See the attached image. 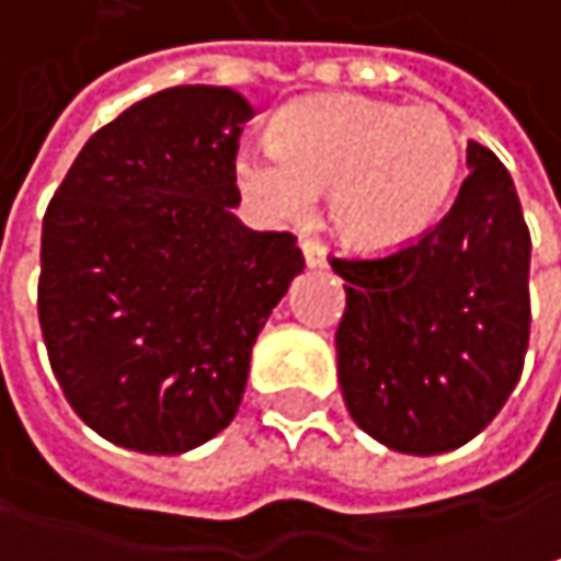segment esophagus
I'll list each match as a JSON object with an SVG mask.
<instances>
[{"label":"esophagus","mask_w":561,"mask_h":561,"mask_svg":"<svg viewBox=\"0 0 561 561\" xmlns=\"http://www.w3.org/2000/svg\"><path fill=\"white\" fill-rule=\"evenodd\" d=\"M301 253H305V263H308L311 270H323V266H327V250H323L320 241L301 238Z\"/></svg>","instance_id":"obj_1"}]
</instances>
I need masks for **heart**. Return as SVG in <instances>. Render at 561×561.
<instances>
[{
	"instance_id": "obj_1",
	"label": "heart",
	"mask_w": 561,
	"mask_h": 561,
	"mask_svg": "<svg viewBox=\"0 0 561 561\" xmlns=\"http://www.w3.org/2000/svg\"><path fill=\"white\" fill-rule=\"evenodd\" d=\"M463 168V139L435 104L400 107L362 94L288 104L273 146L244 149L234 178L276 221L305 218L330 190L327 218L352 250L383 253L422 238L447 209Z\"/></svg>"
}]
</instances>
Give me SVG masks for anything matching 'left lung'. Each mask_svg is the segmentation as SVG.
Segmentation results:
<instances>
[{
    "label": "left lung",
    "instance_id": "left-lung-1",
    "mask_svg": "<svg viewBox=\"0 0 561 561\" xmlns=\"http://www.w3.org/2000/svg\"><path fill=\"white\" fill-rule=\"evenodd\" d=\"M450 213L378 260H333L348 415L400 454H445L499 415L530 340V231L505 164L467 146Z\"/></svg>",
    "mask_w": 561,
    "mask_h": 561
}]
</instances>
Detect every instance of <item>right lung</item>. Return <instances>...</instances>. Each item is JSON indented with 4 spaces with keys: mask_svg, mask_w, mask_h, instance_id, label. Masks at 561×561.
Here are the masks:
<instances>
[{
    "mask_svg": "<svg viewBox=\"0 0 561 561\" xmlns=\"http://www.w3.org/2000/svg\"><path fill=\"white\" fill-rule=\"evenodd\" d=\"M250 116L231 88L158 91L84 142L47 206L37 313L53 375L114 445L183 454L215 438L305 270L288 231L231 213Z\"/></svg>",
    "mask_w": 561,
    "mask_h": 561,
    "instance_id": "obj_1",
    "label": "right lung"
}]
</instances>
